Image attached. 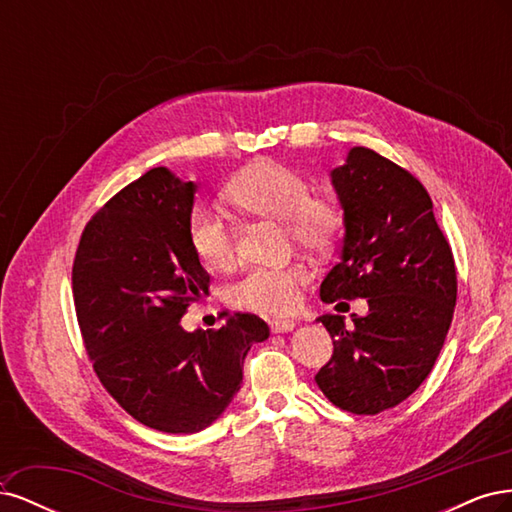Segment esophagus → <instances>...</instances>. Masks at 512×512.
<instances>
[{
  "mask_svg": "<svg viewBox=\"0 0 512 512\" xmlns=\"http://www.w3.org/2000/svg\"><path fill=\"white\" fill-rule=\"evenodd\" d=\"M269 329H271L273 333H286V331H292V329H294V320H282V318L269 320Z\"/></svg>",
  "mask_w": 512,
  "mask_h": 512,
  "instance_id": "esophagus-1",
  "label": "esophagus"
}]
</instances>
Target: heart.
Returning <instances> with one entry per match:
<instances>
[{"instance_id":"b5f03b06","label":"heart","mask_w":512,"mask_h":512,"mask_svg":"<svg viewBox=\"0 0 512 512\" xmlns=\"http://www.w3.org/2000/svg\"><path fill=\"white\" fill-rule=\"evenodd\" d=\"M226 198L260 218L282 220L290 241L312 254H324L344 230V211L329 192H309L303 173L284 162L258 160L245 166L226 185ZM194 256L209 269H228L235 262V230L218 211L196 209L188 220ZM307 280L303 265L252 267L228 288L232 305L262 314H284L294 307Z\"/></svg>"}]
</instances>
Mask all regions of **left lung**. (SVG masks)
Returning a JSON list of instances; mask_svg holds the SVG:
<instances>
[{
	"label": "left lung",
	"mask_w": 512,
	"mask_h": 512,
	"mask_svg": "<svg viewBox=\"0 0 512 512\" xmlns=\"http://www.w3.org/2000/svg\"><path fill=\"white\" fill-rule=\"evenodd\" d=\"M344 207L342 260L320 284L322 301L367 299L369 312L324 314L333 356L316 374L331 404L378 414L408 399L436 363L457 301L453 250L423 183L367 147L331 173Z\"/></svg>",
	"instance_id": "1"
}]
</instances>
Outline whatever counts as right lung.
<instances>
[{"instance_id": "obj_1", "label": "right lung", "mask_w": 512, "mask_h": 512, "mask_svg": "<svg viewBox=\"0 0 512 512\" xmlns=\"http://www.w3.org/2000/svg\"><path fill=\"white\" fill-rule=\"evenodd\" d=\"M192 181L151 168L87 222L72 297L96 376L138 423L166 433L209 427L241 389L243 361L269 327L222 312L218 331L181 329L209 273L188 241Z\"/></svg>"}]
</instances>
